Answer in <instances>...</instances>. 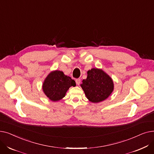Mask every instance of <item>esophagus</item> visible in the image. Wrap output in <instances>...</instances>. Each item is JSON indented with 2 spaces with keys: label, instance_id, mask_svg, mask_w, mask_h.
<instances>
[{
  "label": "esophagus",
  "instance_id": "1",
  "mask_svg": "<svg viewBox=\"0 0 154 154\" xmlns=\"http://www.w3.org/2000/svg\"><path fill=\"white\" fill-rule=\"evenodd\" d=\"M80 81H81V80H80V79H77L75 80V82H76V84H77V85H79V84H80Z\"/></svg>",
  "mask_w": 154,
  "mask_h": 154
}]
</instances>
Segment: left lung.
Listing matches in <instances>:
<instances>
[{"mask_svg":"<svg viewBox=\"0 0 154 154\" xmlns=\"http://www.w3.org/2000/svg\"><path fill=\"white\" fill-rule=\"evenodd\" d=\"M80 85L87 98L94 103L106 99L114 90L112 79L102 70L95 68L87 72V77Z\"/></svg>","mask_w":154,"mask_h":154,"instance_id":"left-lung-1","label":"left lung"}]
</instances>
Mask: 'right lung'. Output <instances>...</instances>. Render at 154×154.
I'll return each mask as SVG.
<instances>
[{"label":"right lung","mask_w":154,"mask_h":154,"mask_svg":"<svg viewBox=\"0 0 154 154\" xmlns=\"http://www.w3.org/2000/svg\"><path fill=\"white\" fill-rule=\"evenodd\" d=\"M75 82L71 77L64 75L60 70L50 73L43 84L44 92L52 101H58L65 97L71 86H75Z\"/></svg>","instance_id":"1"}]
</instances>
